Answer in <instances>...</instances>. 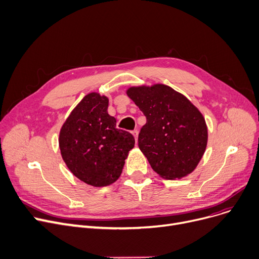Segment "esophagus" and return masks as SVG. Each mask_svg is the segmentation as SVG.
Segmentation results:
<instances>
[{
    "label": "esophagus",
    "mask_w": 259,
    "mask_h": 259,
    "mask_svg": "<svg viewBox=\"0 0 259 259\" xmlns=\"http://www.w3.org/2000/svg\"><path fill=\"white\" fill-rule=\"evenodd\" d=\"M132 134L134 135V137H135V139H136V141H137V139H138V134H139L138 130H134V131L132 132Z\"/></svg>",
    "instance_id": "34e87169"
}]
</instances>
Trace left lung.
Instances as JSON below:
<instances>
[{"label":"left lung","mask_w":259,"mask_h":259,"mask_svg":"<svg viewBox=\"0 0 259 259\" xmlns=\"http://www.w3.org/2000/svg\"><path fill=\"white\" fill-rule=\"evenodd\" d=\"M146 123L138 146L152 168L165 179H180L196 168L207 143L203 116L180 93L164 84L127 90Z\"/></svg>","instance_id":"left-lung-1"}]
</instances>
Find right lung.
Masks as SVG:
<instances>
[{
	"instance_id": "1",
	"label": "right lung",
	"mask_w": 259,
	"mask_h": 259,
	"mask_svg": "<svg viewBox=\"0 0 259 259\" xmlns=\"http://www.w3.org/2000/svg\"><path fill=\"white\" fill-rule=\"evenodd\" d=\"M108 99L97 93L86 95L73 108L60 131L61 155L71 173L93 187H105L121 175L135 138L116 127L108 115Z\"/></svg>"
}]
</instances>
